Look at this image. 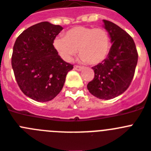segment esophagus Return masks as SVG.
<instances>
[{"mask_svg":"<svg viewBox=\"0 0 151 151\" xmlns=\"http://www.w3.org/2000/svg\"><path fill=\"white\" fill-rule=\"evenodd\" d=\"M73 68H74L76 70H78V71H81V70H82L83 69V67H81V66H78V65L73 66Z\"/></svg>","mask_w":151,"mask_h":151,"instance_id":"esophagus-1","label":"esophagus"}]
</instances>
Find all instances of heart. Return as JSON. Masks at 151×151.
<instances>
[{"label":"heart","mask_w":151,"mask_h":151,"mask_svg":"<svg viewBox=\"0 0 151 151\" xmlns=\"http://www.w3.org/2000/svg\"><path fill=\"white\" fill-rule=\"evenodd\" d=\"M53 45L65 61H71L78 49L81 60L94 65L107 58L111 40L108 33L104 28L78 26L68 30L65 37H56Z\"/></svg>","instance_id":"heart-1"}]
</instances>
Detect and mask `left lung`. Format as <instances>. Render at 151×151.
<instances>
[{"label": "left lung", "mask_w": 151, "mask_h": 151, "mask_svg": "<svg viewBox=\"0 0 151 151\" xmlns=\"http://www.w3.org/2000/svg\"><path fill=\"white\" fill-rule=\"evenodd\" d=\"M104 27L112 43L107 58L94 66V78L87 89L94 97L110 100L121 95L130 86L137 64L138 54L134 40L125 30L109 21Z\"/></svg>", "instance_id": "obj_1"}]
</instances>
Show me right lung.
I'll return each mask as SVG.
<instances>
[{"label":"right lung","mask_w":151,"mask_h":151,"mask_svg":"<svg viewBox=\"0 0 151 151\" xmlns=\"http://www.w3.org/2000/svg\"><path fill=\"white\" fill-rule=\"evenodd\" d=\"M63 30L60 25L44 21L30 27L14 43L11 65L20 89L38 102L56 97L64 87L73 65L64 61L53 42Z\"/></svg>","instance_id":"right-lung-1"}]
</instances>
